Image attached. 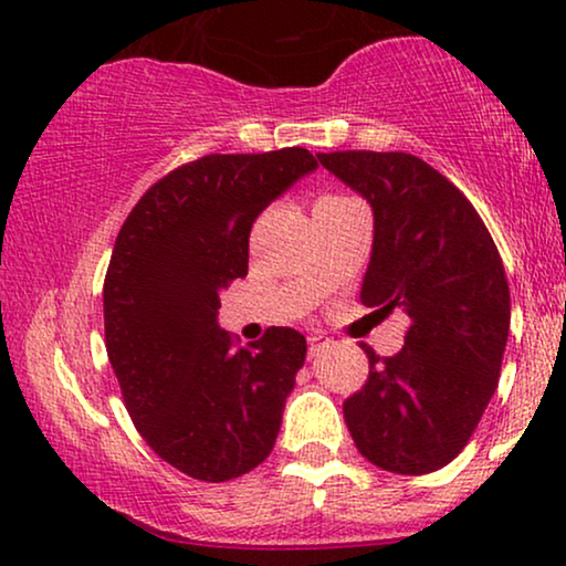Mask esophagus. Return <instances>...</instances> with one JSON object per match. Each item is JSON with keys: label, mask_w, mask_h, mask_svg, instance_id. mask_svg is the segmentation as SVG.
Returning <instances> with one entry per match:
<instances>
[{"label": "esophagus", "mask_w": 566, "mask_h": 566, "mask_svg": "<svg viewBox=\"0 0 566 566\" xmlns=\"http://www.w3.org/2000/svg\"><path fill=\"white\" fill-rule=\"evenodd\" d=\"M324 347H329V337H324L322 332H314V335H308V358H316Z\"/></svg>", "instance_id": "obj_1"}]
</instances>
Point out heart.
Returning a JSON list of instances; mask_svg holds the SVG:
<instances>
[{
  "instance_id": "heart-1",
  "label": "heart",
  "mask_w": 566,
  "mask_h": 566,
  "mask_svg": "<svg viewBox=\"0 0 566 566\" xmlns=\"http://www.w3.org/2000/svg\"><path fill=\"white\" fill-rule=\"evenodd\" d=\"M327 198H347V196H322L319 200H327Z\"/></svg>"
}]
</instances>
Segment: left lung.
<instances>
[{"mask_svg": "<svg viewBox=\"0 0 566 566\" xmlns=\"http://www.w3.org/2000/svg\"><path fill=\"white\" fill-rule=\"evenodd\" d=\"M316 157L374 208L360 301L409 316L397 355L363 345L370 370L343 405L347 430L374 467L430 474L463 451L497 389L510 332L502 258L469 198L415 154Z\"/></svg>", "mask_w": 566, "mask_h": 566, "instance_id": "left-lung-1", "label": "left lung"}]
</instances>
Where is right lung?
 Segmentation results:
<instances>
[{
    "label": "right lung",
    "instance_id": "1",
    "mask_svg": "<svg viewBox=\"0 0 566 566\" xmlns=\"http://www.w3.org/2000/svg\"><path fill=\"white\" fill-rule=\"evenodd\" d=\"M316 169L301 146L208 154L144 192L115 239L103 289L105 347L151 451L200 482L260 467L281 430L306 339L270 327L237 347L221 289L247 275L258 216Z\"/></svg>",
    "mask_w": 566,
    "mask_h": 566
}]
</instances>
